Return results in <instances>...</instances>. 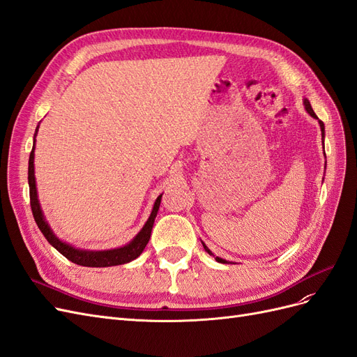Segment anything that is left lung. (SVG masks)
Returning a JSON list of instances; mask_svg holds the SVG:
<instances>
[{
    "label": "left lung",
    "mask_w": 357,
    "mask_h": 357,
    "mask_svg": "<svg viewBox=\"0 0 357 357\" xmlns=\"http://www.w3.org/2000/svg\"><path fill=\"white\" fill-rule=\"evenodd\" d=\"M304 107H305V110H307V113H308L310 116H312L314 119H319V117L316 116L314 110L311 109V104H310V101H308L307 98H304ZM319 125H320V129H321V138H323V137H325V123H323L321 121H319ZM323 149H325V147H323ZM323 152H325V150H323ZM325 169H326V167H325ZM201 243H202V241H201ZM202 245H204V248H205V252H207L210 256H214L213 252L210 250V248H208L207 245H205L204 243H202ZM214 259H215V261H218V262H220V264H232V262L225 261V259H222V257H219V256H214Z\"/></svg>",
    "instance_id": "obj_1"
}]
</instances>
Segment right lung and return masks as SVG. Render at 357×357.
I'll return each instance as SVG.
<instances>
[{
    "mask_svg": "<svg viewBox=\"0 0 357 357\" xmlns=\"http://www.w3.org/2000/svg\"><path fill=\"white\" fill-rule=\"evenodd\" d=\"M38 132V126L36 129L34 134V146H32L31 155H29V164H28V183H29V198H31V210L32 214H34L36 223L40 228L41 234L46 236V240L56 248V250L66 256L68 261L82 265V266H92V268H105V266H114V265H123L134 261L139 255L143 253L144 247L147 245L150 235H152V228L153 223L156 219V214L159 210L160 205V199H162V193L156 198L152 213H150L147 222L144 223V226L142 228L132 241H129L126 245L123 247H117V248H112V250H84V248H79L74 247L66 241L59 240L58 236L55 235V232L52 231V228L49 226L45 214H43L41 205L38 201V195H37V186H36V176H34V150H36V137Z\"/></svg>",
    "mask_w": 357,
    "mask_h": 357,
    "instance_id": "right-lung-1",
    "label": "right lung"
}]
</instances>
